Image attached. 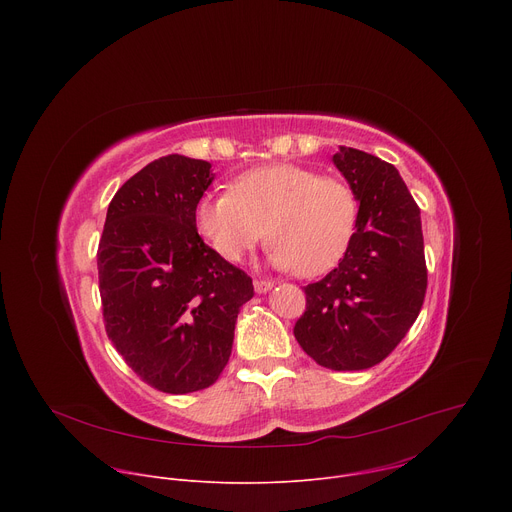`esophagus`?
Masks as SVG:
<instances>
[{
  "mask_svg": "<svg viewBox=\"0 0 512 512\" xmlns=\"http://www.w3.org/2000/svg\"><path fill=\"white\" fill-rule=\"evenodd\" d=\"M253 287H255L257 294H267V291L273 287V281H269V279H255Z\"/></svg>",
  "mask_w": 512,
  "mask_h": 512,
  "instance_id": "34e87169",
  "label": "esophagus"
}]
</instances>
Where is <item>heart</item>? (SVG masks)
I'll list each match as a JSON object with an SVG mask.
<instances>
[{"label":"heart","instance_id":"heart-1","mask_svg":"<svg viewBox=\"0 0 512 512\" xmlns=\"http://www.w3.org/2000/svg\"><path fill=\"white\" fill-rule=\"evenodd\" d=\"M358 202L348 184L296 164H269L233 180L231 192L206 194L194 208L198 233L227 261H241L265 237L269 259L312 277L344 255Z\"/></svg>","mask_w":512,"mask_h":512}]
</instances>
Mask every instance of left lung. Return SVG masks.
Listing matches in <instances>:
<instances>
[{"mask_svg":"<svg viewBox=\"0 0 512 512\" xmlns=\"http://www.w3.org/2000/svg\"><path fill=\"white\" fill-rule=\"evenodd\" d=\"M332 162L356 196V225L338 267L304 287L294 334L320 367L364 371L391 354L423 306L421 216L395 166L344 145Z\"/></svg>","mask_w":512,"mask_h":512,"instance_id":"8db88e82","label":"left lung"}]
</instances>
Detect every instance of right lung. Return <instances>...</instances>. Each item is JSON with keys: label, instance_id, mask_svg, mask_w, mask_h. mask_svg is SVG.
I'll return each instance as SVG.
<instances>
[{"label": "right lung", "instance_id": "obj_1", "mask_svg": "<svg viewBox=\"0 0 512 512\" xmlns=\"http://www.w3.org/2000/svg\"><path fill=\"white\" fill-rule=\"evenodd\" d=\"M210 168L172 154L139 170L113 196L97 251L107 336L145 383L172 395L223 373L241 306L255 294L251 277L196 231Z\"/></svg>", "mask_w": 512, "mask_h": 512}]
</instances>
